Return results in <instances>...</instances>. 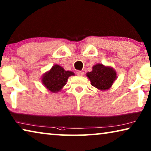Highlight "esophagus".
I'll return each instance as SVG.
<instances>
[{
    "mask_svg": "<svg viewBox=\"0 0 151 151\" xmlns=\"http://www.w3.org/2000/svg\"><path fill=\"white\" fill-rule=\"evenodd\" d=\"M76 73H77V75L79 76H82L83 75V72L82 71H77Z\"/></svg>",
    "mask_w": 151,
    "mask_h": 151,
    "instance_id": "34e87169",
    "label": "esophagus"
}]
</instances>
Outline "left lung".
Here are the masks:
<instances>
[{"label": "left lung", "mask_w": 151, "mask_h": 151, "mask_svg": "<svg viewBox=\"0 0 151 151\" xmlns=\"http://www.w3.org/2000/svg\"><path fill=\"white\" fill-rule=\"evenodd\" d=\"M86 76L91 82L92 86L100 90L109 89L117 78V74L113 68L100 63L94 65L92 71L88 72Z\"/></svg>", "instance_id": "1"}]
</instances>
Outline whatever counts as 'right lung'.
Returning <instances> with one entry per match:
<instances>
[{
	"label": "right lung",
	"mask_w": 151,
	"mask_h": 151,
	"mask_svg": "<svg viewBox=\"0 0 151 151\" xmlns=\"http://www.w3.org/2000/svg\"><path fill=\"white\" fill-rule=\"evenodd\" d=\"M73 72L65 71L59 65H55L42 78V82L44 86L53 93L61 90L62 88L66 84L68 79L71 76H74Z\"/></svg>",
	"instance_id": "obj_1"
}]
</instances>
